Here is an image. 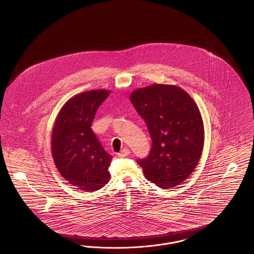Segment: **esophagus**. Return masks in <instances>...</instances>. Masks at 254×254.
<instances>
[{
    "instance_id": "34e87169",
    "label": "esophagus",
    "mask_w": 254,
    "mask_h": 254,
    "mask_svg": "<svg viewBox=\"0 0 254 254\" xmlns=\"http://www.w3.org/2000/svg\"><path fill=\"white\" fill-rule=\"evenodd\" d=\"M129 154H130V150L128 148H124V149H122L121 152L118 154V156L119 157H127Z\"/></svg>"
}]
</instances>
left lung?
I'll return each mask as SVG.
<instances>
[{"label":"left lung","mask_w":254,"mask_h":254,"mask_svg":"<svg viewBox=\"0 0 254 254\" xmlns=\"http://www.w3.org/2000/svg\"><path fill=\"white\" fill-rule=\"evenodd\" d=\"M152 139L147 157L139 159L145 178L162 189L179 186L196 168L204 147L201 112L183 88L155 84L129 97Z\"/></svg>","instance_id":"1"}]
</instances>
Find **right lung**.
I'll return each instance as SVG.
<instances>
[{
  "label": "right lung",
  "mask_w": 254,
  "mask_h": 254,
  "mask_svg": "<svg viewBox=\"0 0 254 254\" xmlns=\"http://www.w3.org/2000/svg\"><path fill=\"white\" fill-rule=\"evenodd\" d=\"M110 90L96 89L70 98L61 109L51 134V153L61 175L76 189L94 191L110 179L111 155L92 131L97 109Z\"/></svg>",
  "instance_id": "add662e5"
}]
</instances>
